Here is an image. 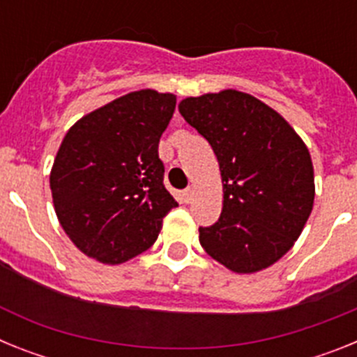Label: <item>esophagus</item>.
<instances>
[{
  "label": "esophagus",
  "instance_id": "esophagus-1",
  "mask_svg": "<svg viewBox=\"0 0 357 357\" xmlns=\"http://www.w3.org/2000/svg\"><path fill=\"white\" fill-rule=\"evenodd\" d=\"M193 195H195L193 188H188V189H184V191H182V198H184V202H188V204L193 200Z\"/></svg>",
  "mask_w": 357,
  "mask_h": 357
}]
</instances>
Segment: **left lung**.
<instances>
[{
	"label": "left lung",
	"instance_id": "obj_1",
	"mask_svg": "<svg viewBox=\"0 0 357 357\" xmlns=\"http://www.w3.org/2000/svg\"><path fill=\"white\" fill-rule=\"evenodd\" d=\"M182 118L209 141L223 207L200 227L204 250L234 273L272 266L298 239L314 202L313 160L282 116L236 89L184 98Z\"/></svg>",
	"mask_w": 357,
	"mask_h": 357
}]
</instances>
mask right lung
I'll list each match as a JSON object with an SVG mask.
<instances>
[{"mask_svg": "<svg viewBox=\"0 0 357 357\" xmlns=\"http://www.w3.org/2000/svg\"><path fill=\"white\" fill-rule=\"evenodd\" d=\"M176 96L141 89L82 116L50 173L53 207L73 245L103 264H121L155 243L176 207L162 184L159 139Z\"/></svg>", "mask_w": 357, "mask_h": 357, "instance_id": "right-lung-1", "label": "right lung"}]
</instances>
